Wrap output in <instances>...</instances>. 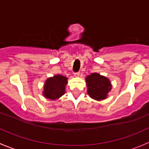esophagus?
<instances>
[{
  "label": "esophagus",
  "mask_w": 149,
  "mask_h": 149,
  "mask_svg": "<svg viewBox=\"0 0 149 149\" xmlns=\"http://www.w3.org/2000/svg\"><path fill=\"white\" fill-rule=\"evenodd\" d=\"M79 74H80V73H79V72H75L74 74V77H79Z\"/></svg>",
  "instance_id": "1"
}]
</instances>
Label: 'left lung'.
<instances>
[{
	"label": "left lung",
	"mask_w": 149,
	"mask_h": 149,
	"mask_svg": "<svg viewBox=\"0 0 149 149\" xmlns=\"http://www.w3.org/2000/svg\"><path fill=\"white\" fill-rule=\"evenodd\" d=\"M87 93L96 100H105L112 88L110 79L98 73H92L86 77Z\"/></svg>",
	"instance_id": "left-lung-1"
}]
</instances>
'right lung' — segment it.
Returning a JSON list of instances; mask_svg holds the SVG:
<instances>
[{"label": "right lung", "instance_id": "add662e5", "mask_svg": "<svg viewBox=\"0 0 149 149\" xmlns=\"http://www.w3.org/2000/svg\"><path fill=\"white\" fill-rule=\"evenodd\" d=\"M67 82V78L60 74L48 78L44 84L43 95L53 100L59 99L65 93V86Z\"/></svg>", "mask_w": 149, "mask_h": 149}]
</instances>
